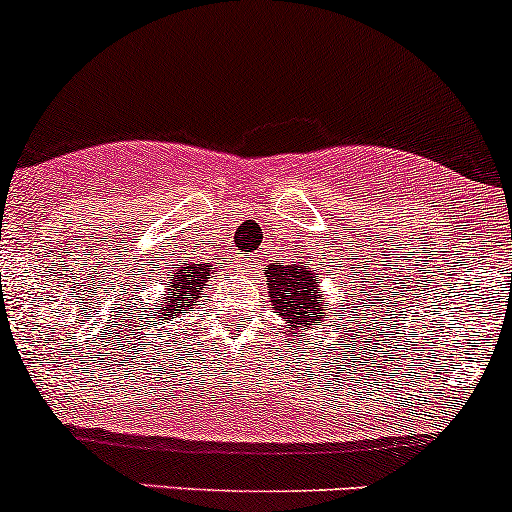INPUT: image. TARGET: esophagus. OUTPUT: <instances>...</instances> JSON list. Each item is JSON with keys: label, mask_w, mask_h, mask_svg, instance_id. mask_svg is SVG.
Returning a JSON list of instances; mask_svg holds the SVG:
<instances>
[{"label": "esophagus", "mask_w": 512, "mask_h": 512, "mask_svg": "<svg viewBox=\"0 0 512 512\" xmlns=\"http://www.w3.org/2000/svg\"><path fill=\"white\" fill-rule=\"evenodd\" d=\"M238 267H240V272H250V269L255 267V257H252V255L240 257V260H238Z\"/></svg>", "instance_id": "esophagus-1"}]
</instances>
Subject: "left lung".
<instances>
[{"label": "left lung", "mask_w": 512, "mask_h": 512, "mask_svg": "<svg viewBox=\"0 0 512 512\" xmlns=\"http://www.w3.org/2000/svg\"><path fill=\"white\" fill-rule=\"evenodd\" d=\"M265 274L272 308L291 325L289 335L296 333V338H301V333L323 323L320 318L328 313V308L323 303L316 267L306 262H296V265L274 262L265 267Z\"/></svg>", "instance_id": "8db88e82"}]
</instances>
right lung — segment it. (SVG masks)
Listing matches in <instances>:
<instances>
[{
  "mask_svg": "<svg viewBox=\"0 0 512 512\" xmlns=\"http://www.w3.org/2000/svg\"><path fill=\"white\" fill-rule=\"evenodd\" d=\"M216 269L218 267H213L211 262H182V265L167 269V289L160 294V301L153 311H148V323H170L172 318L182 316L196 306L201 289H206Z\"/></svg>",
  "mask_w": 512,
  "mask_h": 512,
  "instance_id": "obj_1",
  "label": "right lung"
}]
</instances>
